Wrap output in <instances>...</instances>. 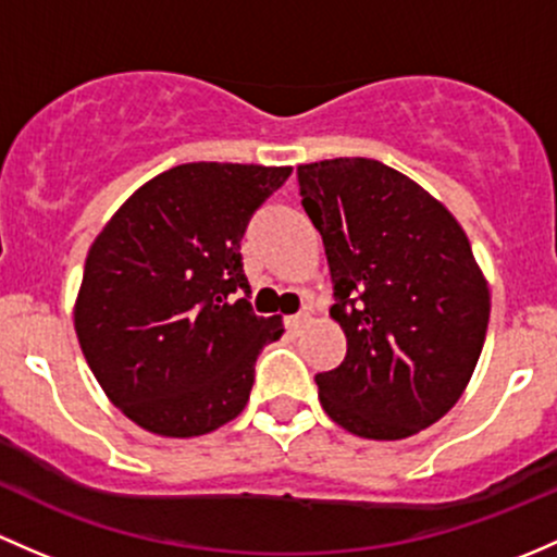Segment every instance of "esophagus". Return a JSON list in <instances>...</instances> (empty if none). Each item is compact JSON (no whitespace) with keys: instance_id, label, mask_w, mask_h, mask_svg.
<instances>
[{"instance_id":"1","label":"esophagus","mask_w":557,"mask_h":557,"mask_svg":"<svg viewBox=\"0 0 557 557\" xmlns=\"http://www.w3.org/2000/svg\"><path fill=\"white\" fill-rule=\"evenodd\" d=\"M309 312H298V314H290V318H285V325H288L290 333H301L304 327L309 325Z\"/></svg>"}]
</instances>
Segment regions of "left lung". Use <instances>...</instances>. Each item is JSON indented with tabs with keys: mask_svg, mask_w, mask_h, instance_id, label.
<instances>
[{
	"mask_svg": "<svg viewBox=\"0 0 557 557\" xmlns=\"http://www.w3.org/2000/svg\"><path fill=\"white\" fill-rule=\"evenodd\" d=\"M301 205L323 234L331 318L347 357L318 373L323 411L368 441H403L443 419L470 384L491 294L470 239L417 181L368 157L298 165Z\"/></svg>",
	"mask_w": 557,
	"mask_h": 557,
	"instance_id": "8db88e82",
	"label": "left lung"
}]
</instances>
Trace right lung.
Returning a JSON list of instances; mask_svg holds the SVG:
<instances>
[{
    "label": "right lung",
    "mask_w": 557,
    "mask_h": 557,
    "mask_svg": "<svg viewBox=\"0 0 557 557\" xmlns=\"http://www.w3.org/2000/svg\"><path fill=\"white\" fill-rule=\"evenodd\" d=\"M290 171L175 165L133 191L87 250L74 304L82 355L146 432L208 435L248 406L256 357L285 327L250 309L239 239Z\"/></svg>",
    "instance_id": "right-lung-1"
}]
</instances>
